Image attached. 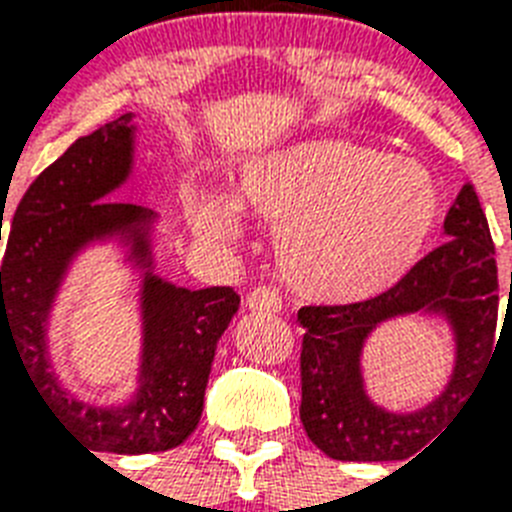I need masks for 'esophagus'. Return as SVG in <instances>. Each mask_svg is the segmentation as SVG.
<instances>
[{
    "instance_id": "esophagus-1",
    "label": "esophagus",
    "mask_w": 512,
    "mask_h": 512,
    "mask_svg": "<svg viewBox=\"0 0 512 512\" xmlns=\"http://www.w3.org/2000/svg\"><path fill=\"white\" fill-rule=\"evenodd\" d=\"M249 311L257 313H279L281 311V295L273 287H255L247 295Z\"/></svg>"
}]
</instances>
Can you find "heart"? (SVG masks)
Wrapping results in <instances>:
<instances>
[{
    "label": "heart",
    "instance_id": "obj_1",
    "mask_svg": "<svg viewBox=\"0 0 512 512\" xmlns=\"http://www.w3.org/2000/svg\"><path fill=\"white\" fill-rule=\"evenodd\" d=\"M244 207L281 225L289 281L319 300H361L401 279L441 215V193L422 164L353 140H311L244 175ZM199 228L233 236L231 209L201 201Z\"/></svg>",
    "mask_w": 512,
    "mask_h": 512
}]
</instances>
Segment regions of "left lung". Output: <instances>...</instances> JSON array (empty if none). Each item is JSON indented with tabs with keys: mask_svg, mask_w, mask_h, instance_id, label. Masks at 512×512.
I'll list each match as a JSON object with an SVG mask.
<instances>
[{
	"mask_svg": "<svg viewBox=\"0 0 512 512\" xmlns=\"http://www.w3.org/2000/svg\"><path fill=\"white\" fill-rule=\"evenodd\" d=\"M449 239L417 260L382 295L345 305H305L300 350V420L321 452L342 462L406 460L438 441L446 422L476 390L497 337L500 281L494 241L470 183L444 220ZM446 307L458 329V366L445 396L414 415H390L363 396L357 350L365 332L398 312Z\"/></svg>",
	"mask_w": 512,
	"mask_h": 512,
	"instance_id": "left-lung-1",
	"label": "left lung"
}]
</instances>
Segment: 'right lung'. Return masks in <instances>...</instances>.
<instances>
[{
	"label": "right lung",
	"mask_w": 512,
	"mask_h": 512,
	"mask_svg": "<svg viewBox=\"0 0 512 512\" xmlns=\"http://www.w3.org/2000/svg\"><path fill=\"white\" fill-rule=\"evenodd\" d=\"M130 114L79 138L23 193L0 265V340L15 342L36 393L92 452L175 449L199 425L209 369L239 308L233 287L177 289L148 276L143 388L130 406L95 409L60 390L44 356V319L66 260L95 233L148 220L135 204L103 199L130 172ZM135 249L146 255L143 233Z\"/></svg>",
	"instance_id": "obj_1"
}]
</instances>
